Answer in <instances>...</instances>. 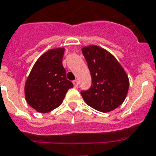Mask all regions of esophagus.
Instances as JSON below:
<instances>
[{
    "mask_svg": "<svg viewBox=\"0 0 156 156\" xmlns=\"http://www.w3.org/2000/svg\"><path fill=\"white\" fill-rule=\"evenodd\" d=\"M73 84H74L75 88H78V86H79V83H78V80H75L74 81H73Z\"/></svg>",
    "mask_w": 156,
    "mask_h": 156,
    "instance_id": "obj_1",
    "label": "esophagus"
}]
</instances>
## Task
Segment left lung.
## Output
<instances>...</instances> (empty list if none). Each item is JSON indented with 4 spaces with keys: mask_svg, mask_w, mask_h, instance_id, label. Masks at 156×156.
Here are the masks:
<instances>
[{
    "mask_svg": "<svg viewBox=\"0 0 156 156\" xmlns=\"http://www.w3.org/2000/svg\"><path fill=\"white\" fill-rule=\"evenodd\" d=\"M91 74L92 85L81 91L87 105L101 112H110L120 106L127 96L129 80L110 52L98 45L82 48Z\"/></svg>",
    "mask_w": 156,
    "mask_h": 156,
    "instance_id": "1",
    "label": "left lung"
}]
</instances>
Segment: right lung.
Instances as JSON below:
<instances>
[{"label": "right lung", "mask_w": 156, "mask_h": 156, "mask_svg": "<svg viewBox=\"0 0 156 156\" xmlns=\"http://www.w3.org/2000/svg\"><path fill=\"white\" fill-rule=\"evenodd\" d=\"M64 48L49 49L35 62L25 83L27 102L37 112L47 113L62 104L73 87L62 66Z\"/></svg>", "instance_id": "right-lung-1"}]
</instances>
